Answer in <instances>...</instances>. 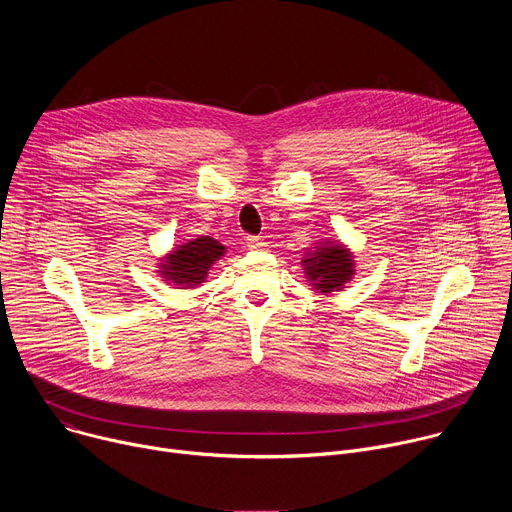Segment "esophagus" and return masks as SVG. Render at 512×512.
<instances>
[{
    "label": "esophagus",
    "mask_w": 512,
    "mask_h": 512,
    "mask_svg": "<svg viewBox=\"0 0 512 512\" xmlns=\"http://www.w3.org/2000/svg\"><path fill=\"white\" fill-rule=\"evenodd\" d=\"M267 245L263 243V239H259V237H247V249H251V251H261V249H265Z\"/></svg>",
    "instance_id": "esophagus-1"
}]
</instances>
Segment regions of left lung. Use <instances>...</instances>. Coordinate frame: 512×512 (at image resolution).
I'll return each instance as SVG.
<instances>
[{
	"label": "left lung",
	"mask_w": 512,
	"mask_h": 512,
	"mask_svg": "<svg viewBox=\"0 0 512 512\" xmlns=\"http://www.w3.org/2000/svg\"><path fill=\"white\" fill-rule=\"evenodd\" d=\"M302 267L310 285L322 296L332 294V291H342L356 273L354 255L348 245L332 239L320 241L316 247L306 249Z\"/></svg>",
	"instance_id": "left-lung-1"
}]
</instances>
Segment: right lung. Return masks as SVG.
Listing matches in <instances>:
<instances>
[{"instance_id":"add662e5","label":"right lung","mask_w":512,"mask_h":512,"mask_svg":"<svg viewBox=\"0 0 512 512\" xmlns=\"http://www.w3.org/2000/svg\"><path fill=\"white\" fill-rule=\"evenodd\" d=\"M225 253L227 247L212 237L190 239L174 245L170 253L160 257L158 273L166 283L178 289H194L206 281L210 267L225 257Z\"/></svg>"}]
</instances>
